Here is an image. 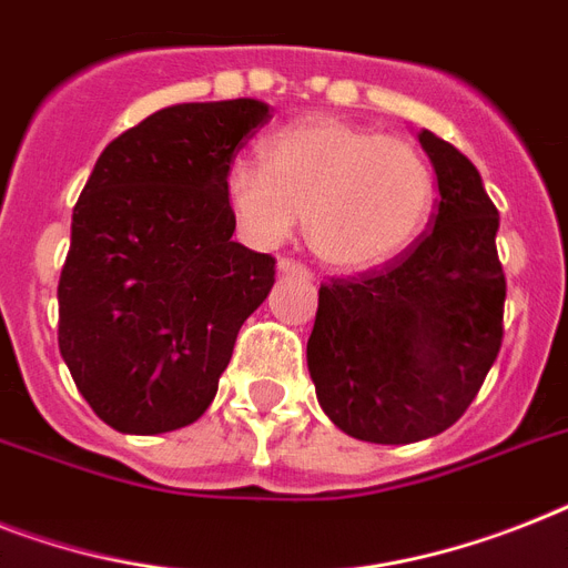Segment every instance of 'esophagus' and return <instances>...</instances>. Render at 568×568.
<instances>
[{
  "instance_id": "obj_1",
  "label": "esophagus",
  "mask_w": 568,
  "mask_h": 568,
  "mask_svg": "<svg viewBox=\"0 0 568 568\" xmlns=\"http://www.w3.org/2000/svg\"><path fill=\"white\" fill-rule=\"evenodd\" d=\"M276 271H280V274H300V276H308L306 265H300V262H294V260H280V262H276Z\"/></svg>"
}]
</instances>
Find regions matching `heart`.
I'll list each match as a JSON object with an SVG mask.
<instances>
[{
  "label": "heart",
  "instance_id": "1",
  "mask_svg": "<svg viewBox=\"0 0 568 568\" xmlns=\"http://www.w3.org/2000/svg\"><path fill=\"white\" fill-rule=\"evenodd\" d=\"M265 160L239 156L224 178L242 233L274 247L306 215L308 247L335 271L358 274L399 260L435 210L426 154L364 124L300 119L271 133Z\"/></svg>",
  "mask_w": 568,
  "mask_h": 568
}]
</instances>
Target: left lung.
Here are the masks:
<instances>
[{
	"label": "left lung",
	"instance_id": "obj_1",
	"mask_svg": "<svg viewBox=\"0 0 568 568\" xmlns=\"http://www.w3.org/2000/svg\"><path fill=\"white\" fill-rule=\"evenodd\" d=\"M437 178L435 227L399 260L317 292L306 362L344 435L417 444L467 412L501 347L499 210L455 145L417 133Z\"/></svg>",
	"mask_w": 568,
	"mask_h": 568
}]
</instances>
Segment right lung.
I'll return each instance as SVG.
<instances>
[{
  "mask_svg": "<svg viewBox=\"0 0 568 568\" xmlns=\"http://www.w3.org/2000/svg\"><path fill=\"white\" fill-rule=\"evenodd\" d=\"M256 99L172 104L110 142L72 210L58 344L78 390L122 435H163L210 408L274 256L233 242L224 178Z\"/></svg>",
  "mask_w": 568,
  "mask_h": 568,
  "instance_id": "1",
  "label": "right lung"
}]
</instances>
